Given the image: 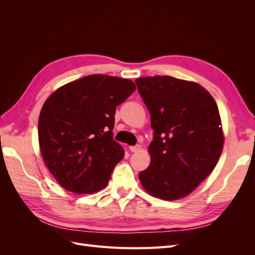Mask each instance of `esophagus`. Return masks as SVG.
<instances>
[{"label":"esophagus","instance_id":"esophagus-1","mask_svg":"<svg viewBox=\"0 0 255 255\" xmlns=\"http://www.w3.org/2000/svg\"><path fill=\"white\" fill-rule=\"evenodd\" d=\"M139 150H140V145H139V144L129 146V151L133 152V153H135V152H137V151H139Z\"/></svg>","mask_w":255,"mask_h":255}]
</instances>
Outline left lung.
Here are the masks:
<instances>
[{
    "instance_id": "8db88e82",
    "label": "left lung",
    "mask_w": 255,
    "mask_h": 255,
    "mask_svg": "<svg viewBox=\"0 0 255 255\" xmlns=\"http://www.w3.org/2000/svg\"><path fill=\"white\" fill-rule=\"evenodd\" d=\"M135 82L154 130L150 165L139 181L153 197L182 199L210 175L221 155L225 135L218 106L196 82L168 75Z\"/></svg>"
}]
</instances>
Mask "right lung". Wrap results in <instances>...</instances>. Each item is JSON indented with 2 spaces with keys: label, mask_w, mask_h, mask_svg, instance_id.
<instances>
[{
  "label": "right lung",
  "mask_w": 255,
  "mask_h": 255,
  "mask_svg": "<svg viewBox=\"0 0 255 255\" xmlns=\"http://www.w3.org/2000/svg\"><path fill=\"white\" fill-rule=\"evenodd\" d=\"M135 89L130 80L91 74L64 85L45 100L38 140L44 163L61 187L80 195L106 187L125 156L113 138L116 107Z\"/></svg>",
  "instance_id": "right-lung-1"
}]
</instances>
